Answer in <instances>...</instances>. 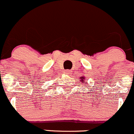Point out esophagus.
Returning <instances> with one entry per match:
<instances>
[{
  "instance_id": "34e87169",
  "label": "esophagus",
  "mask_w": 134,
  "mask_h": 134,
  "mask_svg": "<svg viewBox=\"0 0 134 134\" xmlns=\"http://www.w3.org/2000/svg\"><path fill=\"white\" fill-rule=\"evenodd\" d=\"M64 73H65V74H68V75H69V74H71V71H69V70H66V71H64Z\"/></svg>"
}]
</instances>
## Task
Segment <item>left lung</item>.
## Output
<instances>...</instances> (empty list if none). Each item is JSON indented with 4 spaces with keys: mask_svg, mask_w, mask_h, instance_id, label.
<instances>
[{
    "mask_svg": "<svg viewBox=\"0 0 134 134\" xmlns=\"http://www.w3.org/2000/svg\"><path fill=\"white\" fill-rule=\"evenodd\" d=\"M84 78V77H83V79ZM82 80V81H83V80Z\"/></svg>",
    "mask_w": 134,
    "mask_h": 134,
    "instance_id": "8db88e82",
    "label": "left lung"
}]
</instances>
